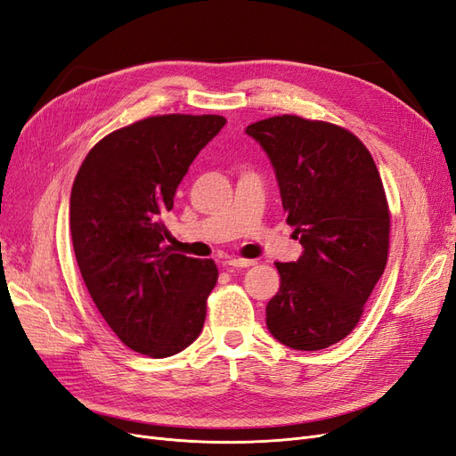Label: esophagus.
<instances>
[{
  "instance_id": "esophagus-1",
  "label": "esophagus",
  "mask_w": 456,
  "mask_h": 456,
  "mask_svg": "<svg viewBox=\"0 0 456 456\" xmlns=\"http://www.w3.org/2000/svg\"><path fill=\"white\" fill-rule=\"evenodd\" d=\"M255 265V260H249V258H236L232 256L228 260H224V266H230V268H249Z\"/></svg>"
}]
</instances>
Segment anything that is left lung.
Listing matches in <instances>:
<instances>
[{"label": "left lung", "mask_w": 456, "mask_h": 456, "mask_svg": "<svg viewBox=\"0 0 456 456\" xmlns=\"http://www.w3.org/2000/svg\"><path fill=\"white\" fill-rule=\"evenodd\" d=\"M245 133L266 151L287 224L305 249L297 262H275L281 283L266 327L293 350L329 348L360 322L388 260L379 169L355 134L327 121L275 116Z\"/></svg>", "instance_id": "8db88e82"}]
</instances>
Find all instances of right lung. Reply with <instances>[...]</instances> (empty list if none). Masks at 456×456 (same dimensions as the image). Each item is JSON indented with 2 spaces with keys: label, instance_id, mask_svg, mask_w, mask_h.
I'll list each match as a JSON object with an SVG mask.
<instances>
[{
  "label": "right lung",
  "instance_id": "add662e5",
  "mask_svg": "<svg viewBox=\"0 0 456 456\" xmlns=\"http://www.w3.org/2000/svg\"><path fill=\"white\" fill-rule=\"evenodd\" d=\"M223 116H154L96 142L76 175L70 232L77 266L110 329L131 350L169 357L194 342L218 270L173 253L163 218Z\"/></svg>",
  "mask_w": 456,
  "mask_h": 456
}]
</instances>
